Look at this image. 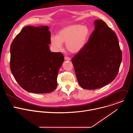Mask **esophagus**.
Wrapping results in <instances>:
<instances>
[{"instance_id":"esophagus-1","label":"esophagus","mask_w":133,"mask_h":133,"mask_svg":"<svg viewBox=\"0 0 133 133\" xmlns=\"http://www.w3.org/2000/svg\"><path fill=\"white\" fill-rule=\"evenodd\" d=\"M65 60L66 61H70V58L68 57H65Z\"/></svg>"}]
</instances>
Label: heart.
Segmentation results:
<instances>
[{
  "label": "heart",
  "instance_id": "heart-1",
  "mask_svg": "<svg viewBox=\"0 0 133 133\" xmlns=\"http://www.w3.org/2000/svg\"><path fill=\"white\" fill-rule=\"evenodd\" d=\"M90 36V29L86 25H72L62 28L57 36L51 37V44L57 50L63 48V43H66L68 51L72 54L79 52L85 46Z\"/></svg>",
  "mask_w": 133,
  "mask_h": 133
}]
</instances>
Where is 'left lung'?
Instances as JSON below:
<instances>
[{
  "mask_svg": "<svg viewBox=\"0 0 133 133\" xmlns=\"http://www.w3.org/2000/svg\"><path fill=\"white\" fill-rule=\"evenodd\" d=\"M94 24L88 41L71 59L78 82L86 89L99 88L114 80L122 59L115 32L102 20Z\"/></svg>",
  "mask_w": 133,
  "mask_h": 133,
  "instance_id": "1",
  "label": "left lung"
}]
</instances>
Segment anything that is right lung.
<instances>
[{"instance_id": "1", "label": "right lung", "mask_w": 133, "mask_h": 133, "mask_svg": "<svg viewBox=\"0 0 133 133\" xmlns=\"http://www.w3.org/2000/svg\"><path fill=\"white\" fill-rule=\"evenodd\" d=\"M47 26L24 27L10 46V67L17 82L30 92H52L64 61L62 53L51 52L50 32Z\"/></svg>"}]
</instances>
